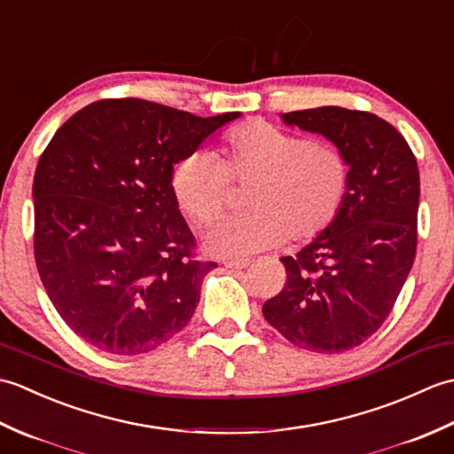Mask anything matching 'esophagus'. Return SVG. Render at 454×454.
<instances>
[{
	"mask_svg": "<svg viewBox=\"0 0 454 454\" xmlns=\"http://www.w3.org/2000/svg\"><path fill=\"white\" fill-rule=\"evenodd\" d=\"M249 265L247 259H226L224 267L228 269H246Z\"/></svg>",
	"mask_w": 454,
	"mask_h": 454,
	"instance_id": "1",
	"label": "esophagus"
}]
</instances>
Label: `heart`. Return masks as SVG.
<instances>
[{"label": "heart", "instance_id": "1", "mask_svg": "<svg viewBox=\"0 0 454 454\" xmlns=\"http://www.w3.org/2000/svg\"><path fill=\"white\" fill-rule=\"evenodd\" d=\"M179 208L208 224L224 210L230 183L246 187L247 215L208 228L205 244L220 257H249L265 249L314 242L333 226L351 187V163L341 148L314 142L265 121L230 130L212 156L195 150L171 169Z\"/></svg>", "mask_w": 454, "mask_h": 454}]
</instances>
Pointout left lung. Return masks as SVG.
Returning a JSON list of instances; mask_svg holds the SVG:
<instances>
[{
	"label": "left lung",
	"instance_id": "obj_1",
	"mask_svg": "<svg viewBox=\"0 0 454 454\" xmlns=\"http://www.w3.org/2000/svg\"><path fill=\"white\" fill-rule=\"evenodd\" d=\"M281 117L341 148L351 187L333 226L281 257L286 281L263 316L301 349L349 351L387 320L416 259L418 161L406 138L372 113L317 107Z\"/></svg>",
	"mask_w": 454,
	"mask_h": 454
}]
</instances>
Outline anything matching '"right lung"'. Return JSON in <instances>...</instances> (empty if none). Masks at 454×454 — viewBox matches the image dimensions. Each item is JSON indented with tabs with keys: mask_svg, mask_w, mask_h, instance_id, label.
Here are the masks:
<instances>
[{
	"mask_svg": "<svg viewBox=\"0 0 454 454\" xmlns=\"http://www.w3.org/2000/svg\"><path fill=\"white\" fill-rule=\"evenodd\" d=\"M144 99H101L56 130L36 163L35 262L67 327L113 355L158 349L189 324L202 278L171 169L222 124Z\"/></svg>",
	"mask_w": 454,
	"mask_h": 454,
	"instance_id": "obj_1",
	"label": "right lung"
}]
</instances>
